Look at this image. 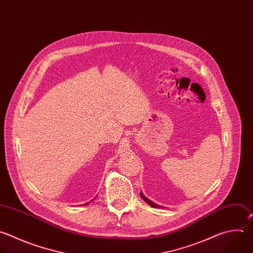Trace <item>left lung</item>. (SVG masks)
Returning <instances> with one entry per match:
<instances>
[{
  "mask_svg": "<svg viewBox=\"0 0 253 253\" xmlns=\"http://www.w3.org/2000/svg\"><path fill=\"white\" fill-rule=\"evenodd\" d=\"M140 195H141V198H142V199H143V200H144V201H145V202H146V203H147V204H148L150 207H152V208H162L161 206H159V205H156V204H154L153 202H151V201H150L149 199H147V198H146V197H145V196H144L142 193H141Z\"/></svg>",
  "mask_w": 253,
  "mask_h": 253,
  "instance_id": "obj_1",
  "label": "left lung"
}]
</instances>
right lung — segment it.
Segmentation results:
<instances>
[{
	"instance_id": "add662e5",
	"label": "right lung",
	"mask_w": 253,
	"mask_h": 253,
	"mask_svg": "<svg viewBox=\"0 0 253 253\" xmlns=\"http://www.w3.org/2000/svg\"><path fill=\"white\" fill-rule=\"evenodd\" d=\"M85 205H86V204H85Z\"/></svg>"
}]
</instances>
